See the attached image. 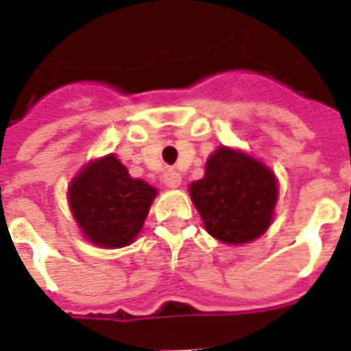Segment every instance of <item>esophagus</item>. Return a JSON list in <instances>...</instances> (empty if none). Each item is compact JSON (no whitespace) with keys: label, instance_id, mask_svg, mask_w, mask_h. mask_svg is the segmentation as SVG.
<instances>
[{"label":"esophagus","instance_id":"esophagus-1","mask_svg":"<svg viewBox=\"0 0 351 351\" xmlns=\"http://www.w3.org/2000/svg\"><path fill=\"white\" fill-rule=\"evenodd\" d=\"M163 182H165L167 188H178L180 182H182V176H180V173L175 171V169H167L165 175H163Z\"/></svg>","mask_w":351,"mask_h":351}]
</instances>
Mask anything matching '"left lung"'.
<instances>
[{
  "label": "left lung",
  "mask_w": 351,
  "mask_h": 351,
  "mask_svg": "<svg viewBox=\"0 0 351 351\" xmlns=\"http://www.w3.org/2000/svg\"><path fill=\"white\" fill-rule=\"evenodd\" d=\"M193 205L208 235L223 244H246L269 229L278 199V180L250 154L218 146L205 176L190 184Z\"/></svg>",
  "instance_id": "8db88e82"
}]
</instances>
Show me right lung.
<instances>
[{
  "label": "right lung",
  "mask_w": 351,
  "mask_h": 351,
  "mask_svg": "<svg viewBox=\"0 0 351 351\" xmlns=\"http://www.w3.org/2000/svg\"><path fill=\"white\" fill-rule=\"evenodd\" d=\"M158 190L133 178L114 154L88 161L67 188V201L82 235L99 248L131 244L145 226Z\"/></svg>",
  "instance_id": "right-lung-1"
}]
</instances>
